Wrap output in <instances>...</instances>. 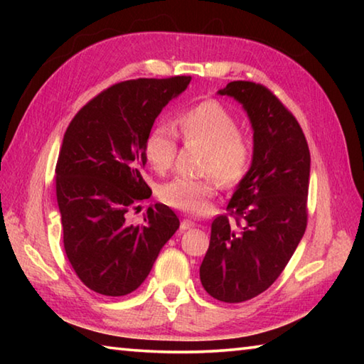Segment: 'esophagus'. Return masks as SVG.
<instances>
[{
    "label": "esophagus",
    "instance_id": "34e87169",
    "mask_svg": "<svg viewBox=\"0 0 364 364\" xmlns=\"http://www.w3.org/2000/svg\"><path fill=\"white\" fill-rule=\"evenodd\" d=\"M194 226H196L194 221H191V220H183V221H181V225H180V230H181V231H186V230H191V228H194Z\"/></svg>",
    "mask_w": 364,
    "mask_h": 364
}]
</instances>
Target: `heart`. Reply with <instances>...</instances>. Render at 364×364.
Instances as JSON below:
<instances>
[{
	"label": "heart",
	"instance_id": "obj_1",
	"mask_svg": "<svg viewBox=\"0 0 364 364\" xmlns=\"http://www.w3.org/2000/svg\"><path fill=\"white\" fill-rule=\"evenodd\" d=\"M176 127L186 141L204 146L200 170L205 176H176L164 183L159 197L165 204L189 213H202L217 193L218 178L225 186H236L249 173L254 147L237 130V120L223 104L207 100L181 110ZM175 133L165 125L154 127L144 139V156L157 173H165L176 156Z\"/></svg>",
	"mask_w": 364,
	"mask_h": 364
}]
</instances>
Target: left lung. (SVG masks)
Listing matches in <instances>:
<instances>
[{
    "instance_id": "left-lung-1",
    "label": "left lung",
    "mask_w": 364,
    "mask_h": 364,
    "mask_svg": "<svg viewBox=\"0 0 364 364\" xmlns=\"http://www.w3.org/2000/svg\"><path fill=\"white\" fill-rule=\"evenodd\" d=\"M218 95L247 112L254 157L228 204L236 225L226 215L213 220L200 282L213 299L239 304L278 279L304 237L310 151L299 122L268 88L231 82Z\"/></svg>"
}]
</instances>
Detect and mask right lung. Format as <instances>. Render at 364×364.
Listing matches in <instances>:
<instances>
[{
  "label": "right lung",
  "instance_id": "obj_1",
  "mask_svg": "<svg viewBox=\"0 0 364 364\" xmlns=\"http://www.w3.org/2000/svg\"><path fill=\"white\" fill-rule=\"evenodd\" d=\"M191 77L138 78L110 86L73 117L56 165V196L67 258L86 287L107 297L143 284L180 220L149 205L144 223H128L134 202L149 199L141 176L144 139Z\"/></svg>",
  "mask_w": 364,
  "mask_h": 364
}]
</instances>
